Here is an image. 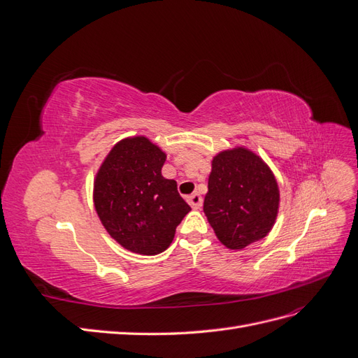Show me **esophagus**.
I'll return each mask as SVG.
<instances>
[{
  "label": "esophagus",
  "mask_w": 358,
  "mask_h": 358,
  "mask_svg": "<svg viewBox=\"0 0 358 358\" xmlns=\"http://www.w3.org/2000/svg\"><path fill=\"white\" fill-rule=\"evenodd\" d=\"M187 201L191 204V208L196 209V210L200 209L201 204H203V199H201L200 194H197V192H194V194H191L189 197H187Z\"/></svg>",
  "instance_id": "1"
}]
</instances>
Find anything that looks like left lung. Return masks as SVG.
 <instances>
[{
	"instance_id": "obj_1",
	"label": "left lung",
	"mask_w": 358,
	"mask_h": 358,
	"mask_svg": "<svg viewBox=\"0 0 358 358\" xmlns=\"http://www.w3.org/2000/svg\"><path fill=\"white\" fill-rule=\"evenodd\" d=\"M203 210L216 237L230 249H243L272 230L279 208L273 173L245 148L224 150L212 161Z\"/></svg>"
}]
</instances>
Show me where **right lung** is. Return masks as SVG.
Instances as JSON below:
<instances>
[{"instance_id":"obj_1","label":"right lung","mask_w":358,"mask_h":358,"mask_svg":"<svg viewBox=\"0 0 358 358\" xmlns=\"http://www.w3.org/2000/svg\"><path fill=\"white\" fill-rule=\"evenodd\" d=\"M166 154L146 137L115 145L96 173L94 203L113 239L143 255L170 246L191 208L178 192V183L161 175Z\"/></svg>"}]
</instances>
